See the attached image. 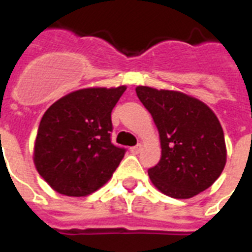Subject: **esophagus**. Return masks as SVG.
Masks as SVG:
<instances>
[{
    "mask_svg": "<svg viewBox=\"0 0 252 252\" xmlns=\"http://www.w3.org/2000/svg\"><path fill=\"white\" fill-rule=\"evenodd\" d=\"M129 150H130V152H132L133 155H137V153H139V151L142 150V144H137V146H134V147H130Z\"/></svg>",
    "mask_w": 252,
    "mask_h": 252,
    "instance_id": "1",
    "label": "esophagus"
}]
</instances>
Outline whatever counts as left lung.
Here are the masks:
<instances>
[{"label": "left lung", "mask_w": 252, "mask_h": 252, "mask_svg": "<svg viewBox=\"0 0 252 252\" xmlns=\"http://www.w3.org/2000/svg\"><path fill=\"white\" fill-rule=\"evenodd\" d=\"M135 93L152 115L162 150L159 162L148 170L153 185L175 199L192 198L212 187L227 161L214 111L181 91L137 86Z\"/></svg>", "instance_id": "8db88e82"}]
</instances>
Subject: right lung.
Segmentation results:
<instances>
[{"label": "right lung", "mask_w": 252, "mask_h": 252, "mask_svg": "<svg viewBox=\"0 0 252 252\" xmlns=\"http://www.w3.org/2000/svg\"><path fill=\"white\" fill-rule=\"evenodd\" d=\"M126 90L124 85L76 90L47 109L32 161L52 189L87 196L110 180L126 152L110 141L111 110Z\"/></svg>", "instance_id": "right-lung-1"}]
</instances>
